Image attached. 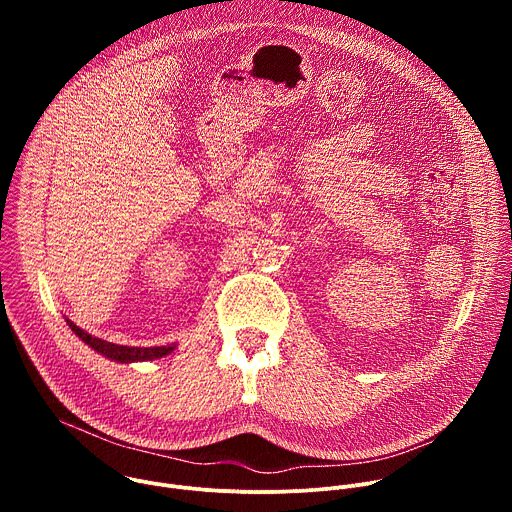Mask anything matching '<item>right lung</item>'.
I'll list each match as a JSON object with an SVG mask.
<instances>
[{
  "label": "right lung",
  "mask_w": 512,
  "mask_h": 512,
  "mask_svg": "<svg viewBox=\"0 0 512 512\" xmlns=\"http://www.w3.org/2000/svg\"><path fill=\"white\" fill-rule=\"evenodd\" d=\"M66 324L68 328L75 332L85 344H89L95 352H99L101 356L109 358V360H115V362H145V360H156V358H162L166 354H170L176 344H168V346H121V344H113V342H107V340H101L97 336H91L89 332H85L83 328H79L75 322H70L66 318Z\"/></svg>",
  "instance_id": "add662e5"
}]
</instances>
